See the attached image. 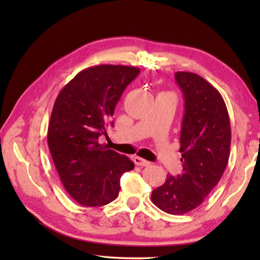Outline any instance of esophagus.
Here are the masks:
<instances>
[{"instance_id":"1","label":"esophagus","mask_w":260,"mask_h":260,"mask_svg":"<svg viewBox=\"0 0 260 260\" xmlns=\"http://www.w3.org/2000/svg\"><path fill=\"white\" fill-rule=\"evenodd\" d=\"M133 160H134L135 164L139 165V166H149V165L151 164L150 161H148V160H146V159H143V158L138 157V156H135V157L133 158Z\"/></svg>"}]
</instances>
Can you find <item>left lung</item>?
<instances>
[{
    "mask_svg": "<svg viewBox=\"0 0 260 260\" xmlns=\"http://www.w3.org/2000/svg\"><path fill=\"white\" fill-rule=\"evenodd\" d=\"M184 99L180 134L182 173L167 175L151 201L170 214H184L203 203L221 179L231 150L230 116L219 91L199 74L177 72Z\"/></svg>",
    "mask_w": 260,
    "mask_h": 260,
    "instance_id": "left-lung-1",
    "label": "left lung"
}]
</instances>
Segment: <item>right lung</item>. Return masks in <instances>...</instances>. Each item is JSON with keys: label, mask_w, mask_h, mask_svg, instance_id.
Wrapping results in <instances>:
<instances>
[{"label": "right lung", "mask_w": 260, "mask_h": 260, "mask_svg": "<svg viewBox=\"0 0 260 260\" xmlns=\"http://www.w3.org/2000/svg\"><path fill=\"white\" fill-rule=\"evenodd\" d=\"M139 73L138 68L125 65L88 68L55 101L48 146L65 190L83 206L116 200L121 175L134 169L128 157L100 144L99 138L107 133L118 101Z\"/></svg>", "instance_id": "right-lung-1"}]
</instances>
